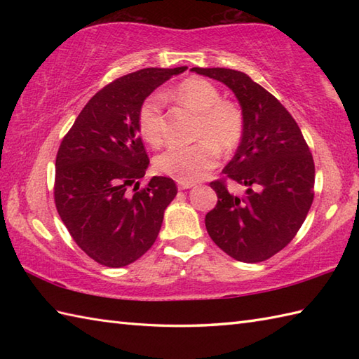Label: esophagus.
Returning a JSON list of instances; mask_svg holds the SVG:
<instances>
[{"instance_id": "34e87169", "label": "esophagus", "mask_w": 359, "mask_h": 359, "mask_svg": "<svg viewBox=\"0 0 359 359\" xmlns=\"http://www.w3.org/2000/svg\"><path fill=\"white\" fill-rule=\"evenodd\" d=\"M194 184H188V182H179L177 184V188L179 189H188V188H193Z\"/></svg>"}]
</instances>
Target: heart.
<instances>
[{
    "mask_svg": "<svg viewBox=\"0 0 359 359\" xmlns=\"http://www.w3.org/2000/svg\"><path fill=\"white\" fill-rule=\"evenodd\" d=\"M174 100L199 112L194 137L199 142L189 147H172L156 158V168L179 182L201 180L219 162V149L230 154L238 149L245 134V116L241 106L222 98L216 85L201 77H189L172 90ZM165 100L151 94L137 111V128L151 147L163 143Z\"/></svg>",
    "mask_w": 359,
    "mask_h": 359,
    "instance_id": "obj_1",
    "label": "heart"
}]
</instances>
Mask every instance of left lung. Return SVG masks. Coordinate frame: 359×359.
Wrapping results in <instances>:
<instances>
[{
  "label": "left lung",
  "instance_id": "8db88e82",
  "mask_svg": "<svg viewBox=\"0 0 359 359\" xmlns=\"http://www.w3.org/2000/svg\"><path fill=\"white\" fill-rule=\"evenodd\" d=\"M230 88L245 116V134L224 179L211 182L217 203L207 216L210 238L241 262H262L287 247L313 202L315 162L299 126L282 103L247 74L225 67H193ZM248 187L227 191L226 179Z\"/></svg>",
  "mask_w": 359,
  "mask_h": 359
}]
</instances>
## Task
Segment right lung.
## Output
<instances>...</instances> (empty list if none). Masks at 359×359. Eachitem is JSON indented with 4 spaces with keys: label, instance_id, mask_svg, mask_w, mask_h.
<instances>
[{
    "label": "right lung",
    "instance_id": "obj_1",
    "mask_svg": "<svg viewBox=\"0 0 359 359\" xmlns=\"http://www.w3.org/2000/svg\"><path fill=\"white\" fill-rule=\"evenodd\" d=\"M187 71L147 67L111 81L90 98L63 137L53 199L75 243L104 266H125L156 242L163 211L177 194L170 177L140 187L149 157L137 111L152 90Z\"/></svg>",
    "mask_w": 359,
    "mask_h": 359
}]
</instances>
